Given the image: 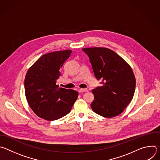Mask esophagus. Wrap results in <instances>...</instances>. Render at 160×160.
Masks as SVG:
<instances>
[{
  "label": "esophagus",
  "instance_id": "34e87169",
  "mask_svg": "<svg viewBox=\"0 0 160 160\" xmlns=\"http://www.w3.org/2000/svg\"><path fill=\"white\" fill-rule=\"evenodd\" d=\"M88 90L87 88H80L78 90L79 92H87Z\"/></svg>",
  "mask_w": 160,
  "mask_h": 160
}]
</instances>
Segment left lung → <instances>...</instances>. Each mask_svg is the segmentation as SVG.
Returning <instances> with one entry per match:
<instances>
[{
	"label": "left lung",
	"instance_id": "8db88e82",
	"mask_svg": "<svg viewBox=\"0 0 160 160\" xmlns=\"http://www.w3.org/2000/svg\"><path fill=\"white\" fill-rule=\"evenodd\" d=\"M94 74L102 86L92 90L90 106L98 115L112 118L122 113L134 95L135 78L131 67L118 54L104 48H84Z\"/></svg>",
	"mask_w": 160,
	"mask_h": 160
}]
</instances>
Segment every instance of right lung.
I'll list each match as a JSON object with an SVG mask.
<instances>
[{
	"mask_svg": "<svg viewBox=\"0 0 160 160\" xmlns=\"http://www.w3.org/2000/svg\"><path fill=\"white\" fill-rule=\"evenodd\" d=\"M71 50L56 51L41 56L28 70L25 90L28 103L36 115L46 120L59 119L69 113L78 93L56 84L61 68Z\"/></svg>",
	"mask_w": 160,
	"mask_h": 160,
	"instance_id": "add662e5",
	"label": "right lung"
}]
</instances>
